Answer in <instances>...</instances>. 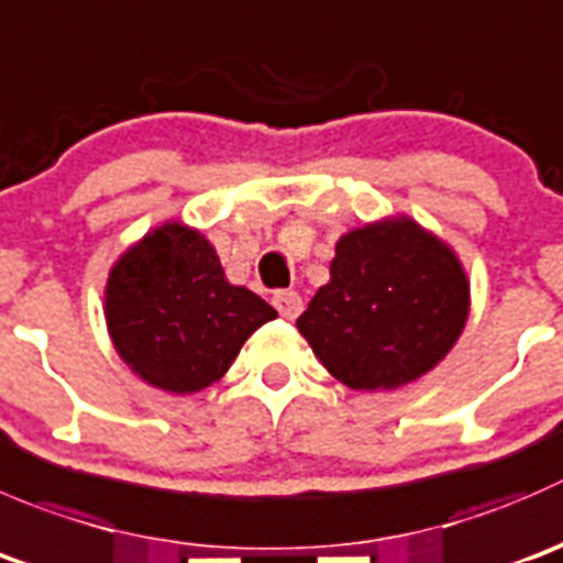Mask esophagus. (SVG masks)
<instances>
[{
  "label": "esophagus",
  "mask_w": 563,
  "mask_h": 563,
  "mask_svg": "<svg viewBox=\"0 0 563 563\" xmlns=\"http://www.w3.org/2000/svg\"><path fill=\"white\" fill-rule=\"evenodd\" d=\"M272 305H275L283 319H297L302 313V297L297 291H277L272 297Z\"/></svg>",
  "instance_id": "obj_1"
}]
</instances>
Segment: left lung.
<instances>
[{
  "label": "left lung",
  "mask_w": 563,
  "mask_h": 563,
  "mask_svg": "<svg viewBox=\"0 0 563 563\" xmlns=\"http://www.w3.org/2000/svg\"><path fill=\"white\" fill-rule=\"evenodd\" d=\"M471 310L454 250L409 217L343 233L330 283L297 319L316 357L354 390H396L432 371Z\"/></svg>",
  "instance_id": "8db88e82"
}]
</instances>
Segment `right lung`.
<instances>
[{
    "instance_id": "right-lung-1",
    "label": "right lung",
    "mask_w": 563,
    "mask_h": 563,
    "mask_svg": "<svg viewBox=\"0 0 563 563\" xmlns=\"http://www.w3.org/2000/svg\"><path fill=\"white\" fill-rule=\"evenodd\" d=\"M103 316L123 363L148 385L184 396L220 379L277 310L228 283L203 233L165 222L114 261Z\"/></svg>"
}]
</instances>
